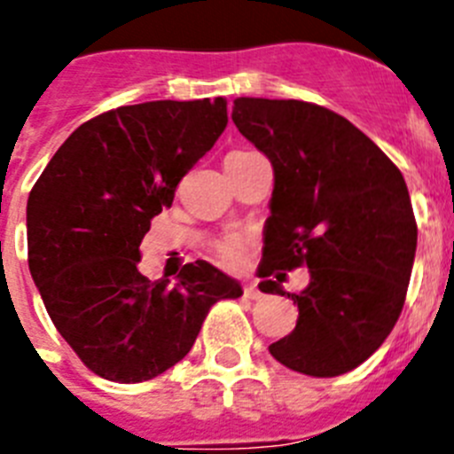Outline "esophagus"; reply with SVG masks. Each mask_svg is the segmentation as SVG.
<instances>
[{
  "instance_id": "esophagus-1",
  "label": "esophagus",
  "mask_w": 454,
  "mask_h": 454,
  "mask_svg": "<svg viewBox=\"0 0 454 454\" xmlns=\"http://www.w3.org/2000/svg\"><path fill=\"white\" fill-rule=\"evenodd\" d=\"M244 291H247L248 298H253V300H260L262 295H264L260 289H257V282H248L247 289H244Z\"/></svg>"
}]
</instances>
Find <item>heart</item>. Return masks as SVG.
<instances>
[{"label":"heart","mask_w":454,"mask_h":454,"mask_svg":"<svg viewBox=\"0 0 454 454\" xmlns=\"http://www.w3.org/2000/svg\"><path fill=\"white\" fill-rule=\"evenodd\" d=\"M215 248H217V255L223 264L239 266L244 262V253H247V237L232 232V235L222 237Z\"/></svg>","instance_id":"1"}]
</instances>
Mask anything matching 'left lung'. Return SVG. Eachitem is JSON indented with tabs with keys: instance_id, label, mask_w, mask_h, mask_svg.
Instances as JSON below:
<instances>
[{
	"instance_id": "1",
	"label": "left lung",
	"mask_w": 454,
	"mask_h": 454,
	"mask_svg": "<svg viewBox=\"0 0 454 454\" xmlns=\"http://www.w3.org/2000/svg\"><path fill=\"white\" fill-rule=\"evenodd\" d=\"M232 122L273 165L260 291L298 302V323L269 347L289 370L332 379L365 363L403 309L417 222L399 168L347 118L302 100L237 98ZM309 266L300 294L281 269Z\"/></svg>"
}]
</instances>
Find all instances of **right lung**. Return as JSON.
<instances>
[{
    "label": "right lung",
    "mask_w": 454,
    "mask_h": 454,
    "mask_svg": "<svg viewBox=\"0 0 454 454\" xmlns=\"http://www.w3.org/2000/svg\"><path fill=\"white\" fill-rule=\"evenodd\" d=\"M226 98L152 100L82 122L27 203L28 269L80 361L114 383H143L192 349L217 300L244 291L207 262L169 279L138 270L152 217L228 125Z\"/></svg>",
    "instance_id": "right-lung-1"
}]
</instances>
